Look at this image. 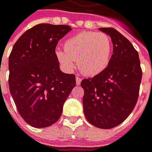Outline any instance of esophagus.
<instances>
[{
	"instance_id": "esophagus-1",
	"label": "esophagus",
	"mask_w": 152,
	"mask_h": 152,
	"mask_svg": "<svg viewBox=\"0 0 152 152\" xmlns=\"http://www.w3.org/2000/svg\"><path fill=\"white\" fill-rule=\"evenodd\" d=\"M76 85H80V82H81V78H80V77H79V76H76Z\"/></svg>"
}]
</instances>
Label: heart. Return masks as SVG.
<instances>
[{"instance_id": "heart-1", "label": "heart", "mask_w": 152, "mask_h": 152, "mask_svg": "<svg viewBox=\"0 0 152 152\" xmlns=\"http://www.w3.org/2000/svg\"><path fill=\"white\" fill-rule=\"evenodd\" d=\"M112 41L104 32L81 31L65 40L63 50L57 49L55 57L66 72L75 68L87 76L102 73L108 66L112 54Z\"/></svg>"}]
</instances>
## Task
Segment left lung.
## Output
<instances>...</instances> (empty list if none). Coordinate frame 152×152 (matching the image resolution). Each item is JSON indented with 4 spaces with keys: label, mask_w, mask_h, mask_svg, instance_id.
<instances>
[{
    "label": "left lung",
    "mask_w": 152,
    "mask_h": 152,
    "mask_svg": "<svg viewBox=\"0 0 152 152\" xmlns=\"http://www.w3.org/2000/svg\"><path fill=\"white\" fill-rule=\"evenodd\" d=\"M111 37L113 54L108 66L84 79L83 108L87 121L99 129H112L133 112L139 94L142 68L138 53L127 38L112 28H100Z\"/></svg>",
    "instance_id": "left-lung-1"
}]
</instances>
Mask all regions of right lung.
Returning <instances> with one entry per match:
<instances>
[{"mask_svg": "<svg viewBox=\"0 0 152 152\" xmlns=\"http://www.w3.org/2000/svg\"><path fill=\"white\" fill-rule=\"evenodd\" d=\"M67 25L40 23L28 29L9 57V87L18 112L28 124L45 128L58 121L76 86V76L63 73L55 57Z\"/></svg>", "mask_w": 152, "mask_h": 152, "instance_id": "1", "label": "right lung"}]
</instances>
